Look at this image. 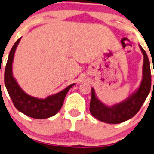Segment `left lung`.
<instances>
[{"instance_id":"obj_1","label":"left lung","mask_w":154,"mask_h":154,"mask_svg":"<svg viewBox=\"0 0 154 154\" xmlns=\"http://www.w3.org/2000/svg\"><path fill=\"white\" fill-rule=\"evenodd\" d=\"M139 48L143 55V78L139 87L130 96L121 103L106 106L98 99L95 90L91 88L90 112L93 117L99 121L108 124H119L128 121L139 112L146 99L151 88L150 65L145 50L141 45Z\"/></svg>"}]
</instances>
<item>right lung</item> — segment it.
Wrapping results in <instances>:
<instances>
[{"label":"right lung","instance_id":"right-lung-1","mask_svg":"<svg viewBox=\"0 0 154 154\" xmlns=\"http://www.w3.org/2000/svg\"><path fill=\"white\" fill-rule=\"evenodd\" d=\"M22 37L17 40L11 48L5 71V85L15 108L28 117L36 119L51 117L60 110L67 92L75 84L69 85L63 91L49 95L45 99L31 96L23 91L12 73V63L15 50Z\"/></svg>","mask_w":154,"mask_h":154}]
</instances>
